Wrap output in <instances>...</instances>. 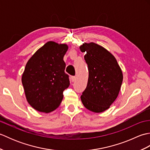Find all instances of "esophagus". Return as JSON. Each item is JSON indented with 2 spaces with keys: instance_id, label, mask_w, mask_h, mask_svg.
<instances>
[{
  "instance_id": "1",
  "label": "esophagus",
  "mask_w": 150,
  "mask_h": 150,
  "mask_svg": "<svg viewBox=\"0 0 150 150\" xmlns=\"http://www.w3.org/2000/svg\"><path fill=\"white\" fill-rule=\"evenodd\" d=\"M76 79H77V77H75V76H72V77H71V81L72 82H75L76 81Z\"/></svg>"
}]
</instances>
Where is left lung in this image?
<instances>
[{
	"mask_svg": "<svg viewBox=\"0 0 150 150\" xmlns=\"http://www.w3.org/2000/svg\"><path fill=\"white\" fill-rule=\"evenodd\" d=\"M84 52L89 75L81 98L84 107L94 113L107 110L119 95L123 80L122 69L112 54L94 42L79 47Z\"/></svg>",
	"mask_w": 150,
	"mask_h": 150,
	"instance_id": "1",
	"label": "left lung"
}]
</instances>
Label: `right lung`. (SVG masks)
Returning <instances> with one entry per match:
<instances>
[{"instance_id":"right-lung-1","label":"right lung","mask_w":150,"mask_h":150,"mask_svg":"<svg viewBox=\"0 0 150 150\" xmlns=\"http://www.w3.org/2000/svg\"><path fill=\"white\" fill-rule=\"evenodd\" d=\"M68 50L66 44L49 41L28 60L22 83L28 103L37 111L52 112L61 103L63 91L69 86L63 60Z\"/></svg>"}]
</instances>
